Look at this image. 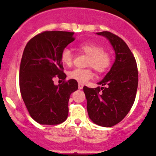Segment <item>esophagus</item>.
<instances>
[{
  "label": "esophagus",
  "mask_w": 156,
  "mask_h": 156,
  "mask_svg": "<svg viewBox=\"0 0 156 156\" xmlns=\"http://www.w3.org/2000/svg\"><path fill=\"white\" fill-rule=\"evenodd\" d=\"M78 89L79 90H81L83 88V87H84V84H82V83H78Z\"/></svg>",
  "instance_id": "1"
}]
</instances>
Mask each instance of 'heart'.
Returning a JSON list of instances; mask_svg holds the SVG:
<instances>
[{"label": "heart", "mask_w": 156, "mask_h": 156, "mask_svg": "<svg viewBox=\"0 0 156 156\" xmlns=\"http://www.w3.org/2000/svg\"><path fill=\"white\" fill-rule=\"evenodd\" d=\"M78 50L87 55V66L92 67L98 73H103L110 68L112 56L107 50H103L100 45L92 42H84L78 45ZM73 53L68 48H65L60 53L61 62L66 66H71L73 62ZM69 77L80 83H85L93 77L91 68L75 69L69 72Z\"/></svg>", "instance_id": "b5f03b06"}]
</instances>
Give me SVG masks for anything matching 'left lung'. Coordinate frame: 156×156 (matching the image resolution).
Returning a JSON list of instances; mask_svg holds the SVG:
<instances>
[{
  "label": "left lung",
  "instance_id": "obj_1",
  "mask_svg": "<svg viewBox=\"0 0 156 156\" xmlns=\"http://www.w3.org/2000/svg\"><path fill=\"white\" fill-rule=\"evenodd\" d=\"M107 37L115 51L112 67L99 84L83 87L90 119L97 125L112 127L125 119L136 98L138 70L136 59L125 41L110 31L97 32Z\"/></svg>",
  "mask_w": 156,
  "mask_h": 156
}]
</instances>
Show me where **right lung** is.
I'll return each mask as SVG.
<instances>
[{"mask_svg": "<svg viewBox=\"0 0 156 156\" xmlns=\"http://www.w3.org/2000/svg\"><path fill=\"white\" fill-rule=\"evenodd\" d=\"M74 32L45 31L29 41L20 68V88L30 116L41 125L62 123L69 114V100L78 90L74 79L66 81L60 53L75 41ZM64 80L54 86L53 78Z\"/></svg>", "mask_w": 156, "mask_h": 156, "instance_id": "obj_1", "label": "right lung"}]
</instances>
